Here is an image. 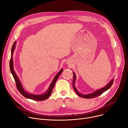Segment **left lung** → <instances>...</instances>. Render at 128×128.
<instances>
[{
  "mask_svg": "<svg viewBox=\"0 0 128 128\" xmlns=\"http://www.w3.org/2000/svg\"><path fill=\"white\" fill-rule=\"evenodd\" d=\"M73 88L74 90V91H75V92L76 93V94L79 96L80 97H82L84 98H88V99H89V98H94V97H96L97 96H99L101 94H102L105 91H106V90H108V89H109L110 88H111V86H112L113 83V81H114V79H112L111 80V81L108 83L105 86H104V88H102V89L97 90L96 91H95V92L90 93V94H82L80 93L78 91V90L76 89V88L75 86V81L76 80V75L75 74V73L74 72H73Z\"/></svg>",
  "mask_w": 128,
  "mask_h": 128,
  "instance_id": "8db88e82",
  "label": "left lung"
}]
</instances>
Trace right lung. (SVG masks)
Listing matches in <instances>:
<instances>
[{
  "label": "right lung",
  "mask_w": 128,
  "mask_h": 128,
  "mask_svg": "<svg viewBox=\"0 0 128 128\" xmlns=\"http://www.w3.org/2000/svg\"><path fill=\"white\" fill-rule=\"evenodd\" d=\"M16 44V42H15L12 46V49H11V57L10 62V68L11 72L12 74L13 75V76L15 80L16 84V87L17 88L18 90L24 97H25L26 98H28V99H31V100H37V101H42V100H46L47 98H48L51 95L52 90L54 88V86H55V84L56 82V80L58 79V77L60 76V74L63 71V69L62 68V69L60 71V72H59L55 75L53 80H52V82L51 83L50 86H49L48 89L44 93L40 94V95H36V94L35 95V94H32L31 93H29L28 92H26L23 88V86H22V84L20 80H19V78L17 76L16 74L15 73L14 70L13 54V52L14 51L15 48Z\"/></svg>",
  "instance_id": "add662e5"
}]
</instances>
